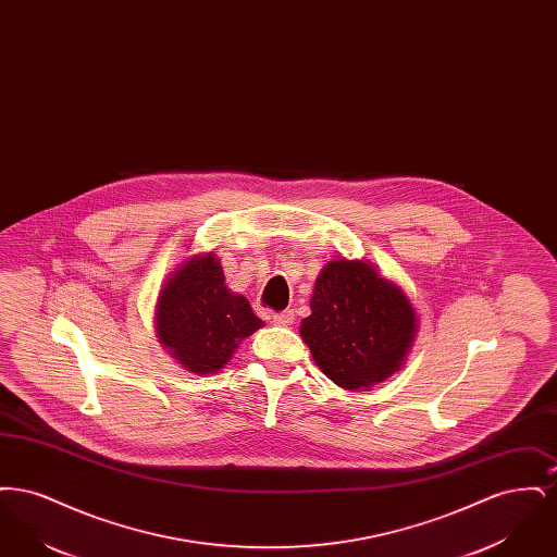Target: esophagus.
Here are the masks:
<instances>
[{
  "instance_id": "1",
  "label": "esophagus",
  "mask_w": 557,
  "mask_h": 557,
  "mask_svg": "<svg viewBox=\"0 0 557 557\" xmlns=\"http://www.w3.org/2000/svg\"><path fill=\"white\" fill-rule=\"evenodd\" d=\"M292 321H294V311H284V313L273 315L275 325H290Z\"/></svg>"
}]
</instances>
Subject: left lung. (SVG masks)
Listing matches in <instances>:
<instances>
[{
  "instance_id": "8db88e82",
  "label": "left lung",
  "mask_w": 557,
  "mask_h": 557,
  "mask_svg": "<svg viewBox=\"0 0 557 557\" xmlns=\"http://www.w3.org/2000/svg\"><path fill=\"white\" fill-rule=\"evenodd\" d=\"M300 336L313 361L345 391H370L400 371L418 334V313L395 282L361 259L319 271Z\"/></svg>"
}]
</instances>
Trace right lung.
Returning a JSON list of instances; mask_svg holds the SVG:
<instances>
[{
	"label": "right lung",
	"mask_w": 557,
	"mask_h": 557,
	"mask_svg": "<svg viewBox=\"0 0 557 557\" xmlns=\"http://www.w3.org/2000/svg\"><path fill=\"white\" fill-rule=\"evenodd\" d=\"M265 323L225 286L216 255H191L169 273L157 298L154 330L166 352L196 375L223 370L239 343Z\"/></svg>",
	"instance_id": "obj_1"
}]
</instances>
